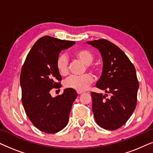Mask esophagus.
Listing matches in <instances>:
<instances>
[{"instance_id": "1", "label": "esophagus", "mask_w": 153, "mask_h": 153, "mask_svg": "<svg viewBox=\"0 0 153 153\" xmlns=\"http://www.w3.org/2000/svg\"><path fill=\"white\" fill-rule=\"evenodd\" d=\"M82 93H83L82 91H77V94H78V95H81V94Z\"/></svg>"}]
</instances>
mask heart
<instances>
[{
    "label": "heart",
    "instance_id": "heart-1",
    "mask_svg": "<svg viewBox=\"0 0 153 153\" xmlns=\"http://www.w3.org/2000/svg\"><path fill=\"white\" fill-rule=\"evenodd\" d=\"M74 56L85 64L87 65V68L92 71L96 72L98 68L96 66L92 65L91 63L94 60V56L91 51L84 49H80L74 52ZM56 68L58 72L62 75L66 74L68 72V59L65 54L60 53L56 58ZM93 77L91 74H84L81 76L72 75L69 76L65 81L64 85L68 88L74 89L77 91H83L88 88V87L93 82Z\"/></svg>",
    "mask_w": 153,
    "mask_h": 153
}]
</instances>
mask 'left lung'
I'll use <instances>...</instances> for the list:
<instances>
[{
	"mask_svg": "<svg viewBox=\"0 0 153 153\" xmlns=\"http://www.w3.org/2000/svg\"><path fill=\"white\" fill-rule=\"evenodd\" d=\"M97 48L103 60L102 74L96 87L108 94L92 92L93 111L97 124L115 130L128 120L137 102L139 82L134 65L116 45L104 39L87 42Z\"/></svg>",
	"mask_w": 153,
	"mask_h": 153,
	"instance_id": "left-lung-1",
	"label": "left lung"
}]
</instances>
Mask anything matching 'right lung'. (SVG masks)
I'll return each instance as SVG.
<instances>
[{
    "instance_id": "add662e5",
    "label": "right lung",
    "mask_w": 153,
    "mask_h": 153,
    "mask_svg": "<svg viewBox=\"0 0 153 153\" xmlns=\"http://www.w3.org/2000/svg\"><path fill=\"white\" fill-rule=\"evenodd\" d=\"M75 43L44 36L33 46L22 66L20 84L23 106L34 126L45 133H56L68 125L72 105L77 97L72 88L65 89L56 97L50 94L52 88L61 87L56 58L62 50Z\"/></svg>"
}]
</instances>
